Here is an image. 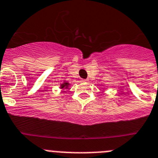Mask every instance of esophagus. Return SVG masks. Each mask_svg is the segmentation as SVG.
<instances>
[{
  "mask_svg": "<svg viewBox=\"0 0 158 158\" xmlns=\"http://www.w3.org/2000/svg\"><path fill=\"white\" fill-rule=\"evenodd\" d=\"M83 82H87V79H83Z\"/></svg>",
  "mask_w": 158,
  "mask_h": 158,
  "instance_id": "obj_1",
  "label": "esophagus"
}]
</instances>
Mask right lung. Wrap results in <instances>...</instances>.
<instances>
[{"mask_svg":"<svg viewBox=\"0 0 158 158\" xmlns=\"http://www.w3.org/2000/svg\"><path fill=\"white\" fill-rule=\"evenodd\" d=\"M68 83H63V84L61 85V88H67V87H68Z\"/></svg>","mask_w":158,"mask_h":158,"instance_id":"right-lung-1","label":"right lung"}]
</instances>
